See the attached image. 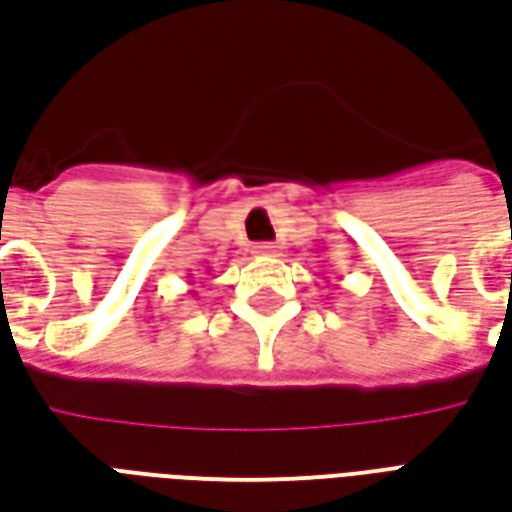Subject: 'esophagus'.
I'll list each match as a JSON object with an SVG mask.
<instances>
[{
	"label": "esophagus",
	"instance_id": "esophagus-1",
	"mask_svg": "<svg viewBox=\"0 0 512 512\" xmlns=\"http://www.w3.org/2000/svg\"><path fill=\"white\" fill-rule=\"evenodd\" d=\"M255 255H260V257H276V255H279V246L263 241V244L255 246Z\"/></svg>",
	"mask_w": 512,
	"mask_h": 512
}]
</instances>
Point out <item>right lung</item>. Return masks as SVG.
<instances>
[{"label":"right lung","instance_id":"1","mask_svg":"<svg viewBox=\"0 0 512 512\" xmlns=\"http://www.w3.org/2000/svg\"><path fill=\"white\" fill-rule=\"evenodd\" d=\"M189 279H192V274H189ZM189 285H195V282H189ZM189 295H195V290H189Z\"/></svg>","mask_w":512,"mask_h":512}]
</instances>
